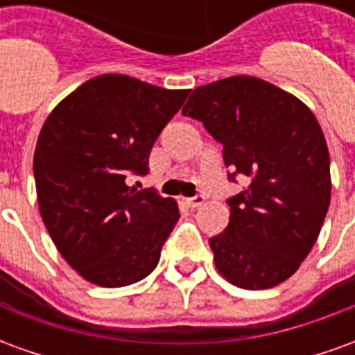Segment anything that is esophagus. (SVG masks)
<instances>
[{
  "instance_id": "1",
  "label": "esophagus",
  "mask_w": 355,
  "mask_h": 355,
  "mask_svg": "<svg viewBox=\"0 0 355 355\" xmlns=\"http://www.w3.org/2000/svg\"><path fill=\"white\" fill-rule=\"evenodd\" d=\"M203 201H205L203 196H196V198H188V200H186V205L196 209V207H201V205H203Z\"/></svg>"
}]
</instances>
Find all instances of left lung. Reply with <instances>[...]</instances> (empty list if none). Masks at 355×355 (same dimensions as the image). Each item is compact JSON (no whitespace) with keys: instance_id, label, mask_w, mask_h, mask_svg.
<instances>
[{"instance_id":"8db88e82","label":"left lung","mask_w":355,"mask_h":355,"mask_svg":"<svg viewBox=\"0 0 355 355\" xmlns=\"http://www.w3.org/2000/svg\"><path fill=\"white\" fill-rule=\"evenodd\" d=\"M223 144L226 167L249 186L226 230L209 239L226 282L249 291L289 279L312 251L331 201L329 150L312 110L253 76L193 89L182 108Z\"/></svg>"}]
</instances>
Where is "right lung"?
Listing matches in <instances>:
<instances>
[{"label": "right lung", "mask_w": 355, "mask_h": 355, "mask_svg": "<svg viewBox=\"0 0 355 355\" xmlns=\"http://www.w3.org/2000/svg\"><path fill=\"white\" fill-rule=\"evenodd\" d=\"M188 93L102 73L45 119L34 152L37 205L58 253L83 279L125 287L157 266L177 201L127 178L146 175L155 139Z\"/></svg>", "instance_id": "add662e5"}]
</instances>
